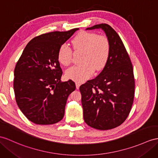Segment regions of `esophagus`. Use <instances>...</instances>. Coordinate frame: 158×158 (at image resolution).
<instances>
[{"mask_svg": "<svg viewBox=\"0 0 158 158\" xmlns=\"http://www.w3.org/2000/svg\"><path fill=\"white\" fill-rule=\"evenodd\" d=\"M80 86V82H76V86L77 89H79Z\"/></svg>", "mask_w": 158, "mask_h": 158, "instance_id": "34e87169", "label": "esophagus"}]
</instances>
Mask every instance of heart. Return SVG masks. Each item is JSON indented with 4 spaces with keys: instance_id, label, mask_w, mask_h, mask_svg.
<instances>
[{
    "instance_id": "obj_1",
    "label": "heart",
    "mask_w": 158,
    "mask_h": 158,
    "mask_svg": "<svg viewBox=\"0 0 158 158\" xmlns=\"http://www.w3.org/2000/svg\"><path fill=\"white\" fill-rule=\"evenodd\" d=\"M72 44L76 51H83L82 64L69 68L66 72L68 79L81 82L92 75L94 70L99 71L105 66L110 53V42L105 35L82 31L74 38ZM58 60L64 66H69L72 61V51L67 44L61 45Z\"/></svg>"
}]
</instances>
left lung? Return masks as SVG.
I'll use <instances>...</instances> for the list:
<instances>
[{"instance_id": "obj_1", "label": "left lung", "mask_w": 158, "mask_h": 158, "mask_svg": "<svg viewBox=\"0 0 158 158\" xmlns=\"http://www.w3.org/2000/svg\"><path fill=\"white\" fill-rule=\"evenodd\" d=\"M101 29L110 42V53L105 68L95 78L80 86L83 117L92 128L108 130L121 125L133 102L135 79L130 57L117 33L107 24L86 30Z\"/></svg>"}]
</instances>
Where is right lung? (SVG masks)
<instances>
[{
	"instance_id": "obj_1",
	"label": "right lung",
	"mask_w": 158,
	"mask_h": 158,
	"mask_svg": "<svg viewBox=\"0 0 158 158\" xmlns=\"http://www.w3.org/2000/svg\"><path fill=\"white\" fill-rule=\"evenodd\" d=\"M78 28L34 37L26 45L14 71L13 88L19 108L29 121L52 125L64 116L74 82H61L58 51Z\"/></svg>"
}]
</instances>
